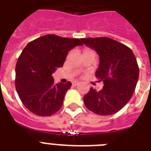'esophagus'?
<instances>
[{"label": "esophagus", "mask_w": 151, "mask_h": 151, "mask_svg": "<svg viewBox=\"0 0 151 151\" xmlns=\"http://www.w3.org/2000/svg\"><path fill=\"white\" fill-rule=\"evenodd\" d=\"M72 85H73V86H77L78 85H79V82H78V81H73V82L72 83Z\"/></svg>", "instance_id": "obj_1"}]
</instances>
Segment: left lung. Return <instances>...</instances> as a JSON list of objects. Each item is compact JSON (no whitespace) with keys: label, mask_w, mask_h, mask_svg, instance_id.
<instances>
[{"label":"left lung","mask_w":151,"mask_h":151,"mask_svg":"<svg viewBox=\"0 0 151 151\" xmlns=\"http://www.w3.org/2000/svg\"><path fill=\"white\" fill-rule=\"evenodd\" d=\"M81 41L99 55L96 77L104 85L100 91L90 88L84 96L85 106L99 115L115 114L126 105L135 92L139 73L136 56L128 46L109 37Z\"/></svg>","instance_id":"8db88e82"}]
</instances>
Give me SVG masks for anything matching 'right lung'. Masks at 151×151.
I'll return each instance as SVG.
<instances>
[{
    "label": "right lung",
    "mask_w": 151,
    "mask_h": 151,
    "mask_svg": "<svg viewBox=\"0 0 151 151\" xmlns=\"http://www.w3.org/2000/svg\"><path fill=\"white\" fill-rule=\"evenodd\" d=\"M81 45L78 38L48 34L25 47L15 66V88L30 112L37 116H51L62 107L71 83L55 84L52 74L63 66L69 51Z\"/></svg>",
    "instance_id": "obj_1"
}]
</instances>
